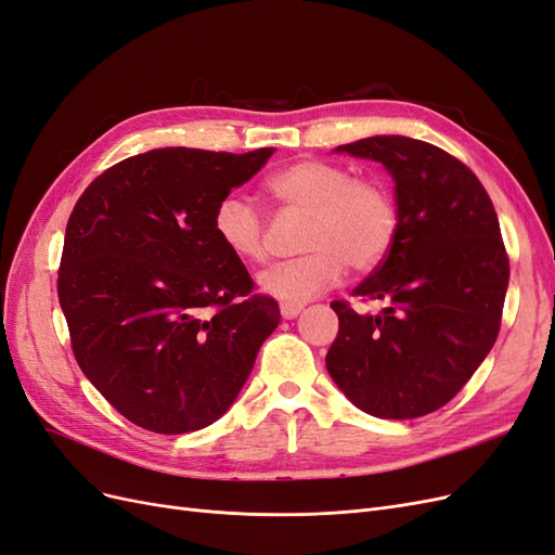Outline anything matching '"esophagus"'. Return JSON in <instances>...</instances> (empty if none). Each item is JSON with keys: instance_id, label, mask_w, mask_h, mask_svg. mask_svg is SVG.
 I'll return each mask as SVG.
<instances>
[{"instance_id": "1", "label": "esophagus", "mask_w": 555, "mask_h": 555, "mask_svg": "<svg viewBox=\"0 0 555 555\" xmlns=\"http://www.w3.org/2000/svg\"><path fill=\"white\" fill-rule=\"evenodd\" d=\"M300 310H304V306H296V304H280V314L284 319H294Z\"/></svg>"}]
</instances>
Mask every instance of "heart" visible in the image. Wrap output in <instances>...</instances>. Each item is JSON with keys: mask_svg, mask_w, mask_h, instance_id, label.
<instances>
[{"mask_svg": "<svg viewBox=\"0 0 555 555\" xmlns=\"http://www.w3.org/2000/svg\"><path fill=\"white\" fill-rule=\"evenodd\" d=\"M266 192L284 210L308 215L300 233L304 257L259 273L257 284L282 304H306L338 284L347 271L377 268L398 241L400 208L379 178H354L328 159H298L266 180ZM212 231L227 251L245 263L268 257L266 220L241 194H227L212 212Z\"/></svg>", "mask_w": 555, "mask_h": 555, "instance_id": "b5f03b06", "label": "heart"}]
</instances>
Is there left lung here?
Instances as JSON below:
<instances>
[{"mask_svg":"<svg viewBox=\"0 0 555 555\" xmlns=\"http://www.w3.org/2000/svg\"><path fill=\"white\" fill-rule=\"evenodd\" d=\"M338 150L389 169L400 231L351 292L386 308L359 314L349 300L331 304L340 328L328 375L373 416L430 414L463 389L500 333L509 257L493 201L461 159L426 141L373 137Z\"/></svg>","mask_w":555,"mask_h":555,"instance_id":"obj_1","label":"left lung"}]
</instances>
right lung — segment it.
Here are the masks:
<instances>
[{
	"label": "right lung",
	"mask_w": 555,
	"mask_h": 555,
	"mask_svg": "<svg viewBox=\"0 0 555 555\" xmlns=\"http://www.w3.org/2000/svg\"><path fill=\"white\" fill-rule=\"evenodd\" d=\"M273 153L150 150L76 201L60 306L80 371L131 424L178 435L217 422L280 324L278 300L212 231L220 198Z\"/></svg>",
	"instance_id": "add662e5"
}]
</instances>
